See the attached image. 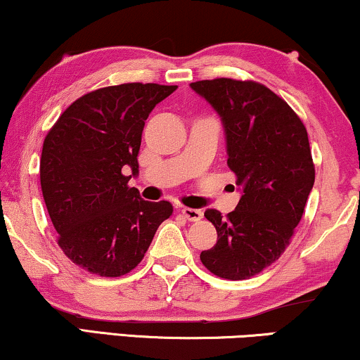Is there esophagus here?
<instances>
[{"label":"esophagus","instance_id":"34e87169","mask_svg":"<svg viewBox=\"0 0 360 360\" xmlns=\"http://www.w3.org/2000/svg\"><path fill=\"white\" fill-rule=\"evenodd\" d=\"M181 214L188 221H200L203 218V211L196 208H181Z\"/></svg>","mask_w":360,"mask_h":360}]
</instances>
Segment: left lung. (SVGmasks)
Wrapping results in <instances>:
<instances>
[{"label":"left lung","mask_w":360,"mask_h":360,"mask_svg":"<svg viewBox=\"0 0 360 360\" xmlns=\"http://www.w3.org/2000/svg\"><path fill=\"white\" fill-rule=\"evenodd\" d=\"M190 86L223 121L228 167L243 190L226 218L205 211L218 240L200 259L221 278H250L283 254L303 216L314 184L307 127L287 101L257 82L214 78Z\"/></svg>","instance_id":"1"}]
</instances>
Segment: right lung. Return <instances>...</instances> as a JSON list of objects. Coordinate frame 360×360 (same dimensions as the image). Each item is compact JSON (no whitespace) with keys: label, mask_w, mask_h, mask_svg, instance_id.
<instances>
[{"label":"right lung","mask_w":360,"mask_h":360,"mask_svg":"<svg viewBox=\"0 0 360 360\" xmlns=\"http://www.w3.org/2000/svg\"><path fill=\"white\" fill-rule=\"evenodd\" d=\"M175 90L122 83L90 91L62 112L44 139L41 186L57 243L90 274H129L174 211L169 201L142 200L127 181L139 174L146 120Z\"/></svg>","instance_id":"add662e5"}]
</instances>
